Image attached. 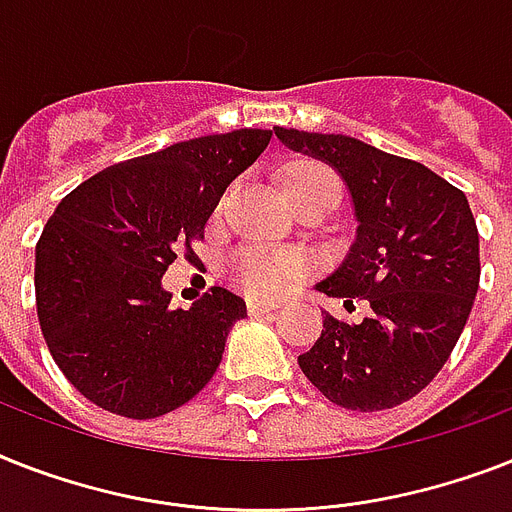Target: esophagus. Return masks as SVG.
I'll list each match as a JSON object with an SVG mask.
<instances>
[{
	"instance_id": "34e87169",
	"label": "esophagus",
	"mask_w": 512,
	"mask_h": 512,
	"mask_svg": "<svg viewBox=\"0 0 512 512\" xmlns=\"http://www.w3.org/2000/svg\"><path fill=\"white\" fill-rule=\"evenodd\" d=\"M278 307L281 305H276V302H257V299H249L247 310L252 315H268V313H276Z\"/></svg>"
}]
</instances>
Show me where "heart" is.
Listing matches in <instances>:
<instances>
[{"mask_svg":"<svg viewBox=\"0 0 512 512\" xmlns=\"http://www.w3.org/2000/svg\"><path fill=\"white\" fill-rule=\"evenodd\" d=\"M284 189L292 202L318 194H331L339 199V181L321 162H299L284 173ZM231 278L239 289L252 297H278L297 284L307 273V260L292 252H268V249H239L231 263Z\"/></svg>","mask_w":512,"mask_h":512,"instance_id":"heart-1","label":"heart"}]
</instances>
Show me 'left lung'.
Returning <instances> with one entry per match:
<instances>
[{
	"label": "left lung",
	"instance_id": "obj_1",
	"mask_svg": "<svg viewBox=\"0 0 512 512\" xmlns=\"http://www.w3.org/2000/svg\"><path fill=\"white\" fill-rule=\"evenodd\" d=\"M286 147L326 162L352 197L357 236L315 284L371 305L360 323L323 315L299 368L326 400L373 413L426 389L455 350L479 292V231L460 189L415 160L342 134L273 128Z\"/></svg>",
	"mask_w": 512,
	"mask_h": 512
}]
</instances>
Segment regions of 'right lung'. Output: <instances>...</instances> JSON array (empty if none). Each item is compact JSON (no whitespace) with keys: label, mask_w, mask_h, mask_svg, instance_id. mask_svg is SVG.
Instances as JSON below:
<instances>
[{"label":"right lung","mask_w":512,"mask_h":512,"mask_svg":"<svg viewBox=\"0 0 512 512\" xmlns=\"http://www.w3.org/2000/svg\"><path fill=\"white\" fill-rule=\"evenodd\" d=\"M263 128L199 136L110 165L62 199L36 244V310L70 384L110 413L147 421L218 371L247 305L223 286L168 307L162 276L205 239L226 186L263 155Z\"/></svg>","instance_id":"obj_1"}]
</instances>
